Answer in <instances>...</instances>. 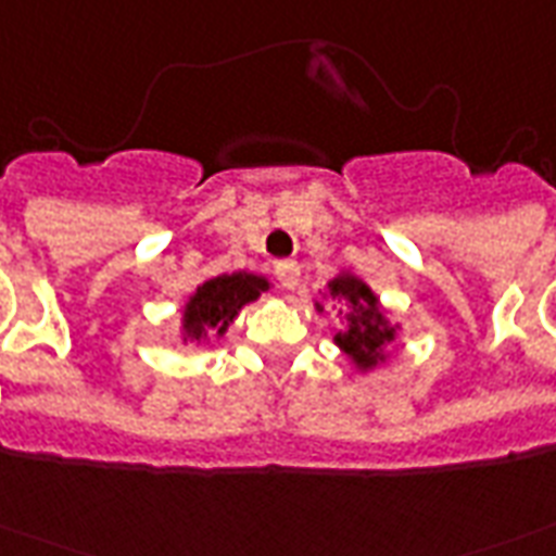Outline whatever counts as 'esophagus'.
I'll list each match as a JSON object with an SVG mask.
<instances>
[{"mask_svg": "<svg viewBox=\"0 0 556 556\" xmlns=\"http://www.w3.org/2000/svg\"><path fill=\"white\" fill-rule=\"evenodd\" d=\"M277 279H279V286L286 288V291H294V288L300 286V265L291 260L277 262Z\"/></svg>", "mask_w": 556, "mask_h": 556, "instance_id": "34e87169", "label": "esophagus"}]
</instances>
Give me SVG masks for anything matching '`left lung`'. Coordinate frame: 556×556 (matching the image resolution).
Wrapping results in <instances>:
<instances>
[{
	"instance_id": "8db88e82",
	"label": "left lung",
	"mask_w": 556,
	"mask_h": 556,
	"mask_svg": "<svg viewBox=\"0 0 556 556\" xmlns=\"http://www.w3.org/2000/svg\"><path fill=\"white\" fill-rule=\"evenodd\" d=\"M324 300H332V308L344 320V329L334 332V346L350 358L358 372H372L391 362V344L400 338L402 326L393 324L379 294L353 270H338L326 282ZM324 300H315L317 312H324Z\"/></svg>"
}]
</instances>
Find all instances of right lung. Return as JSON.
<instances>
[{
  "instance_id": "right-lung-1",
  "label": "right lung",
  "mask_w": 556,
  "mask_h": 556,
  "mask_svg": "<svg viewBox=\"0 0 556 556\" xmlns=\"http://www.w3.org/2000/svg\"><path fill=\"white\" fill-rule=\"evenodd\" d=\"M270 286L274 282L268 277L250 270H232V274L203 279L180 306V341L194 346L222 341L241 308L260 300L262 291H268Z\"/></svg>"
}]
</instances>
